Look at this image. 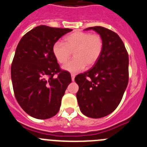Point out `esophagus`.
<instances>
[{
	"label": "esophagus",
	"instance_id": "obj_1",
	"mask_svg": "<svg viewBox=\"0 0 147 147\" xmlns=\"http://www.w3.org/2000/svg\"><path fill=\"white\" fill-rule=\"evenodd\" d=\"M74 78H75V74H71V80H72L73 82L74 81Z\"/></svg>",
	"mask_w": 147,
	"mask_h": 147
}]
</instances>
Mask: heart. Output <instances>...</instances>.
I'll return each instance as SVG.
<instances>
[{"instance_id":"b5f03b06","label":"heart","mask_w":147,"mask_h":147,"mask_svg":"<svg viewBox=\"0 0 147 147\" xmlns=\"http://www.w3.org/2000/svg\"><path fill=\"white\" fill-rule=\"evenodd\" d=\"M103 46L100 35L76 32L67 35L64 42L57 41L53 45L52 53L57 61L63 64L74 52L75 58L64 65L63 69L76 74L85 69L86 65H93L99 59Z\"/></svg>"}]
</instances>
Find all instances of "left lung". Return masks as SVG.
<instances>
[{
	"label": "left lung",
	"instance_id": "left-lung-1",
	"mask_svg": "<svg viewBox=\"0 0 147 147\" xmlns=\"http://www.w3.org/2000/svg\"><path fill=\"white\" fill-rule=\"evenodd\" d=\"M103 40V50L93 67L78 74L76 93L80 110L88 117H105L116 109L129 80V57L119 35L102 26L89 27Z\"/></svg>",
	"mask_w": 147,
	"mask_h": 147
}]
</instances>
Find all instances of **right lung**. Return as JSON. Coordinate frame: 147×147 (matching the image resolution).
Segmentation results:
<instances>
[{
  "mask_svg": "<svg viewBox=\"0 0 147 147\" xmlns=\"http://www.w3.org/2000/svg\"><path fill=\"white\" fill-rule=\"evenodd\" d=\"M71 28L39 26L20 40L11 67L15 98L24 111L37 119L57 113L62 96L71 82L52 53L53 45Z\"/></svg>",
  "mask_w": 147,
  "mask_h": 147,
  "instance_id": "right-lung-1",
  "label": "right lung"
}]
</instances>
